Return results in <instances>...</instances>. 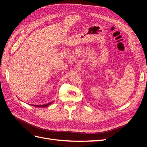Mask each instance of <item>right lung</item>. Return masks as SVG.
Returning <instances> with one entry per match:
<instances>
[{
  "label": "right lung",
  "instance_id": "right-lung-1",
  "mask_svg": "<svg viewBox=\"0 0 147 147\" xmlns=\"http://www.w3.org/2000/svg\"><path fill=\"white\" fill-rule=\"evenodd\" d=\"M53 101L50 102V103H48V104H43V105H32V104H31V105L34 106V107H47L51 105L53 103Z\"/></svg>",
  "mask_w": 147,
  "mask_h": 147
}]
</instances>
